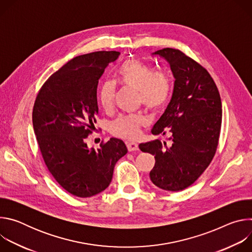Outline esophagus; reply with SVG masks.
I'll list each match as a JSON object with an SVG mask.
<instances>
[{
	"mask_svg": "<svg viewBox=\"0 0 252 252\" xmlns=\"http://www.w3.org/2000/svg\"><path fill=\"white\" fill-rule=\"evenodd\" d=\"M126 147H127L128 152H135V151L138 150V145H137L136 142H133V141L127 142L126 143Z\"/></svg>",
	"mask_w": 252,
	"mask_h": 252,
	"instance_id": "34e87169",
	"label": "esophagus"
}]
</instances>
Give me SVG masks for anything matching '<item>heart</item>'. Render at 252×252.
<instances>
[{
    "label": "heart",
    "mask_w": 252,
    "mask_h": 252,
    "mask_svg": "<svg viewBox=\"0 0 252 252\" xmlns=\"http://www.w3.org/2000/svg\"><path fill=\"white\" fill-rule=\"evenodd\" d=\"M119 82L137 91V100L149 111L160 110L168 101L172 84L170 79L158 71L150 64L131 59L126 61L118 69ZM117 94V85L114 82L102 83L97 92V100L102 109L111 111ZM147 124L140 115H121L111 124V132L119 137L134 139L140 133V128Z\"/></svg>",
    "instance_id": "1"
}]
</instances>
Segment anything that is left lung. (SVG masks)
<instances>
[{
	"instance_id": "8db88e82",
	"label": "left lung",
	"mask_w": 252,
	"mask_h": 252,
	"mask_svg": "<svg viewBox=\"0 0 252 252\" xmlns=\"http://www.w3.org/2000/svg\"><path fill=\"white\" fill-rule=\"evenodd\" d=\"M165 59L174 81L172 97L152 129L169 133L170 146L153 140L139 150L155 156L150 172L158 188L179 191L190 187L203 173L217 153L222 110L219 89L205 67L182 51L165 48L154 53Z\"/></svg>"
}]
</instances>
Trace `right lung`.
I'll use <instances>...</instances> for the list:
<instances>
[{"mask_svg": "<svg viewBox=\"0 0 252 252\" xmlns=\"http://www.w3.org/2000/svg\"><path fill=\"white\" fill-rule=\"evenodd\" d=\"M119 56L100 51L74 58L45 82L33 103V131L44 161L56 182L78 197L109 187L117 161L127 153L125 142L115 137L96 151L85 142L98 115V80Z\"/></svg>", "mask_w": 252, "mask_h": 252, "instance_id": "right-lung-1", "label": "right lung"}]
</instances>
